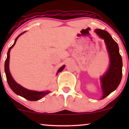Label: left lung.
Segmentation results:
<instances>
[{"label":"left lung","instance_id":"8db88e82","mask_svg":"<svg viewBox=\"0 0 129 129\" xmlns=\"http://www.w3.org/2000/svg\"><path fill=\"white\" fill-rule=\"evenodd\" d=\"M94 31L100 38L105 40L110 58L108 69L100 78L103 91L101 99H103L119 86L122 77L123 62L117 43L111 35L107 31L99 29H96Z\"/></svg>","mask_w":129,"mask_h":129}]
</instances>
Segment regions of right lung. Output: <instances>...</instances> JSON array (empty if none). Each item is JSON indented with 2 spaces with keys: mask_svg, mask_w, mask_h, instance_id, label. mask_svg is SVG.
<instances>
[{
  "mask_svg": "<svg viewBox=\"0 0 129 129\" xmlns=\"http://www.w3.org/2000/svg\"><path fill=\"white\" fill-rule=\"evenodd\" d=\"M25 31L20 33V34L16 38L13 45H12L9 49L8 52V54H7V58L5 63V73H6L7 81H8L9 86H10V89H11L12 90L16 93V94L17 95H19V96L23 97V98L26 99L30 100V101H37V100L41 99L42 98H43L44 96H45L46 95L50 93V91H34V90H28L27 89H26V88L22 87V86L20 85V84H19L18 83H17L15 82L13 77H12L9 70L10 51L11 50L12 47L15 46L16 42L17 39L19 38V37L20 36V35L23 34ZM64 67H65V65H63V66L60 67L59 69L58 70V71L56 74H58V73H59V72H61L62 71V70L64 69Z\"/></svg>",
  "mask_w": 129,
  "mask_h": 129,
  "instance_id": "add662e5",
  "label": "right lung"
}]
</instances>
